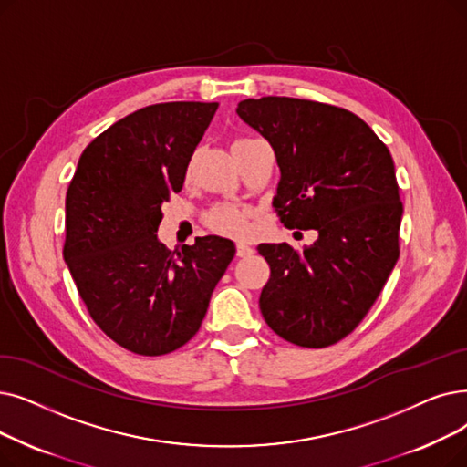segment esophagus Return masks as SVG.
I'll list each match as a JSON object with an SVG mask.
<instances>
[{"instance_id":"esophagus-1","label":"esophagus","mask_w":467,"mask_h":467,"mask_svg":"<svg viewBox=\"0 0 467 467\" xmlns=\"http://www.w3.org/2000/svg\"><path fill=\"white\" fill-rule=\"evenodd\" d=\"M254 254V248L252 246H248V244H236V257H248V255H252Z\"/></svg>"}]
</instances>
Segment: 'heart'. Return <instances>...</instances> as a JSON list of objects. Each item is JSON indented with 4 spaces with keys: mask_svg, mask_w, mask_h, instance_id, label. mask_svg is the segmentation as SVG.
Listing matches in <instances>:
<instances>
[{
    "mask_svg": "<svg viewBox=\"0 0 467 467\" xmlns=\"http://www.w3.org/2000/svg\"><path fill=\"white\" fill-rule=\"evenodd\" d=\"M254 137H242V139H236L234 145H233V150L238 149V147H244L248 143H254ZM252 212L244 206H233V204H217L213 206L204 221L206 225L217 233V234H223V236H229V238H246L252 231Z\"/></svg>",
    "mask_w": 467,
    "mask_h": 467,
    "instance_id": "heart-1",
    "label": "heart"
}]
</instances>
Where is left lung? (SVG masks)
Listing matches in <instances>:
<instances>
[{
  "label": "left lung",
  "mask_w": 467,
  "mask_h": 467,
  "mask_svg": "<svg viewBox=\"0 0 467 467\" xmlns=\"http://www.w3.org/2000/svg\"><path fill=\"white\" fill-rule=\"evenodd\" d=\"M236 112L276 154L280 223L318 231L307 248L257 246L271 267L261 315L294 346H334L368 315L400 254L402 202L389 149L357 114L318 100L246 99Z\"/></svg>",
  "instance_id": "obj_1"
}]
</instances>
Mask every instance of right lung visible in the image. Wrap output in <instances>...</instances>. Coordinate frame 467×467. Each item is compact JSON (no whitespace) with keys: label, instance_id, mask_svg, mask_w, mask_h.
<instances>
[{"label":"right lung","instance_id":"right-lung-1","mask_svg":"<svg viewBox=\"0 0 467 467\" xmlns=\"http://www.w3.org/2000/svg\"><path fill=\"white\" fill-rule=\"evenodd\" d=\"M219 103H158L118 119L79 156L67 191L65 259L97 327L119 348L160 357L183 348L234 257L227 238L170 252L156 231L183 189Z\"/></svg>","mask_w":467,"mask_h":467}]
</instances>
